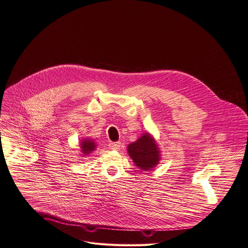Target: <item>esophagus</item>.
I'll list each match as a JSON object with an SVG mask.
<instances>
[{
	"label": "esophagus",
	"instance_id": "obj_1",
	"mask_svg": "<svg viewBox=\"0 0 248 248\" xmlns=\"http://www.w3.org/2000/svg\"><path fill=\"white\" fill-rule=\"evenodd\" d=\"M122 147L121 142H111L109 144V148L111 150H119Z\"/></svg>",
	"mask_w": 248,
	"mask_h": 248
}]
</instances>
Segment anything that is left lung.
Here are the masks:
<instances>
[{"label":"left lung","mask_w":248,"mask_h":248,"mask_svg":"<svg viewBox=\"0 0 248 248\" xmlns=\"http://www.w3.org/2000/svg\"><path fill=\"white\" fill-rule=\"evenodd\" d=\"M127 153L135 166L142 170H150L156 167L161 156L156 141L149 133H144L138 140L129 144Z\"/></svg>","instance_id":"obj_1"}]
</instances>
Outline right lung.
Returning a JSON list of instances; mask_svg holds the SVG:
<instances>
[{"instance_id": "add662e5", "label": "right lung", "mask_w": 248, "mask_h": 248, "mask_svg": "<svg viewBox=\"0 0 248 248\" xmlns=\"http://www.w3.org/2000/svg\"><path fill=\"white\" fill-rule=\"evenodd\" d=\"M79 147H80V152L82 156H88L90 153H92L96 149L97 144L93 139L82 138L79 143Z\"/></svg>"}]
</instances>
